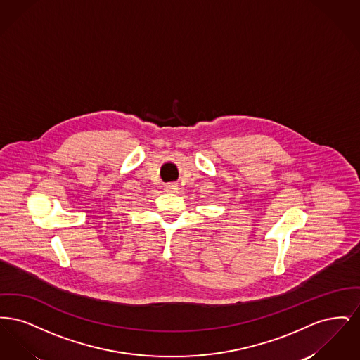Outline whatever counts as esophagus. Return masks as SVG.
I'll return each mask as SVG.
<instances>
[{
  "label": "esophagus",
  "instance_id": "34e87169",
  "mask_svg": "<svg viewBox=\"0 0 360 360\" xmlns=\"http://www.w3.org/2000/svg\"><path fill=\"white\" fill-rule=\"evenodd\" d=\"M165 190L169 191V193H174L176 190V185L175 184H166L165 185Z\"/></svg>",
  "mask_w": 360,
  "mask_h": 360
}]
</instances>
